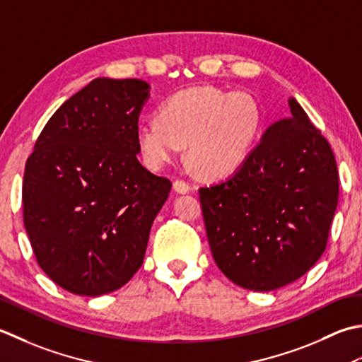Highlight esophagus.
<instances>
[{"label": "esophagus", "instance_id": "esophagus-1", "mask_svg": "<svg viewBox=\"0 0 362 362\" xmlns=\"http://www.w3.org/2000/svg\"><path fill=\"white\" fill-rule=\"evenodd\" d=\"M173 190L176 192V194L184 195V194H189L190 186H189L187 182H184V181H175L173 182Z\"/></svg>", "mask_w": 362, "mask_h": 362}]
</instances>
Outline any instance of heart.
<instances>
[{
    "mask_svg": "<svg viewBox=\"0 0 362 362\" xmlns=\"http://www.w3.org/2000/svg\"><path fill=\"white\" fill-rule=\"evenodd\" d=\"M262 127L264 112L253 93L195 86L168 98L159 117L140 122L136 140L153 170L173 160L186 144V156L197 172L217 180L243 165Z\"/></svg>",
    "mask_w": 362,
    "mask_h": 362,
    "instance_id": "obj_1",
    "label": "heart"
}]
</instances>
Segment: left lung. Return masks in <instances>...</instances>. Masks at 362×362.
<instances>
[{
    "instance_id": "left-lung-1",
    "label": "left lung",
    "mask_w": 362,
    "mask_h": 362,
    "mask_svg": "<svg viewBox=\"0 0 362 362\" xmlns=\"http://www.w3.org/2000/svg\"><path fill=\"white\" fill-rule=\"evenodd\" d=\"M243 165L200 189L214 261L234 284L269 292L297 281L325 252L339 176L327 139L295 98Z\"/></svg>"
}]
</instances>
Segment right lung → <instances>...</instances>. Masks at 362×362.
<instances>
[{
    "instance_id": "add662e5",
    "label": "right lung",
    "mask_w": 362,
    "mask_h": 362,
    "mask_svg": "<svg viewBox=\"0 0 362 362\" xmlns=\"http://www.w3.org/2000/svg\"><path fill=\"white\" fill-rule=\"evenodd\" d=\"M150 88L142 79H93L56 110L26 162L29 242L42 270L71 293L100 297L134 276L172 189L137 159Z\"/></svg>"
}]
</instances>
